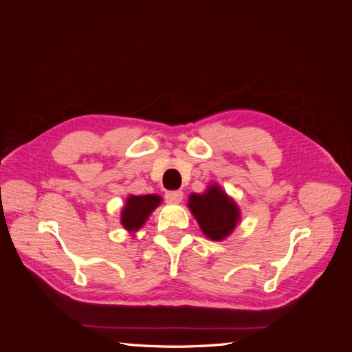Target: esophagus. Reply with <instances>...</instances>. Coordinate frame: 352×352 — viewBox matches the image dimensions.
<instances>
[{
	"label": "esophagus",
	"mask_w": 352,
	"mask_h": 352,
	"mask_svg": "<svg viewBox=\"0 0 352 352\" xmlns=\"http://www.w3.org/2000/svg\"><path fill=\"white\" fill-rule=\"evenodd\" d=\"M184 198L182 190H168L166 192V199L170 202H180Z\"/></svg>",
	"instance_id": "obj_1"
}]
</instances>
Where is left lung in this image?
<instances>
[{"label":"left lung","mask_w":352,"mask_h":352,"mask_svg":"<svg viewBox=\"0 0 352 352\" xmlns=\"http://www.w3.org/2000/svg\"><path fill=\"white\" fill-rule=\"evenodd\" d=\"M188 206L199 223L204 235L212 241H221L235 229L239 220V210L235 201L212 185L206 194H192Z\"/></svg>","instance_id":"8db88e82"}]
</instances>
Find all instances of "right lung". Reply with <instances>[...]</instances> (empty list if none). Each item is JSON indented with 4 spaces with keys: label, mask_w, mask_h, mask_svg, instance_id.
Returning a JSON list of instances; mask_svg holds the SVG:
<instances>
[{
    "label": "right lung",
    "mask_w": 352,
    "mask_h": 352,
    "mask_svg": "<svg viewBox=\"0 0 352 352\" xmlns=\"http://www.w3.org/2000/svg\"><path fill=\"white\" fill-rule=\"evenodd\" d=\"M160 202L162 198L158 195H131L122 211V225L124 229L129 232L140 229Z\"/></svg>",
    "instance_id": "add662e5"
}]
</instances>
